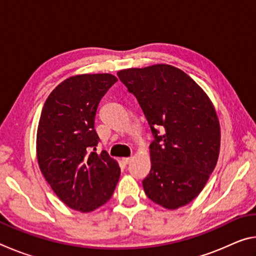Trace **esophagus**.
<instances>
[{
    "label": "esophagus",
    "mask_w": 256,
    "mask_h": 256,
    "mask_svg": "<svg viewBox=\"0 0 256 256\" xmlns=\"http://www.w3.org/2000/svg\"><path fill=\"white\" fill-rule=\"evenodd\" d=\"M132 160V157H126V158H123V162H125V164H128L130 162H131Z\"/></svg>",
    "instance_id": "obj_1"
}]
</instances>
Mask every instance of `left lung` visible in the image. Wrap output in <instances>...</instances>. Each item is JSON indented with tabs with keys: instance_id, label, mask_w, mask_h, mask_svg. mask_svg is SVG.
Returning a JSON list of instances; mask_svg holds the SVG:
<instances>
[{
	"instance_id": "obj_1",
	"label": "left lung",
	"mask_w": 256,
	"mask_h": 256,
	"mask_svg": "<svg viewBox=\"0 0 256 256\" xmlns=\"http://www.w3.org/2000/svg\"><path fill=\"white\" fill-rule=\"evenodd\" d=\"M118 76L138 99L154 138L150 174L142 182L146 196L170 210L188 204L218 162L220 125L214 105L196 81L168 64Z\"/></svg>"
}]
</instances>
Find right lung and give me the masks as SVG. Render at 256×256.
<instances>
[{
    "label": "right lung",
    "instance_id": "add662e5",
    "mask_svg": "<svg viewBox=\"0 0 256 256\" xmlns=\"http://www.w3.org/2000/svg\"><path fill=\"white\" fill-rule=\"evenodd\" d=\"M118 81L110 73L71 76L46 99L37 130L42 174L63 203L90 212L110 200L120 168L105 150L96 152L99 102Z\"/></svg>",
    "mask_w": 256,
    "mask_h": 256
}]
</instances>
